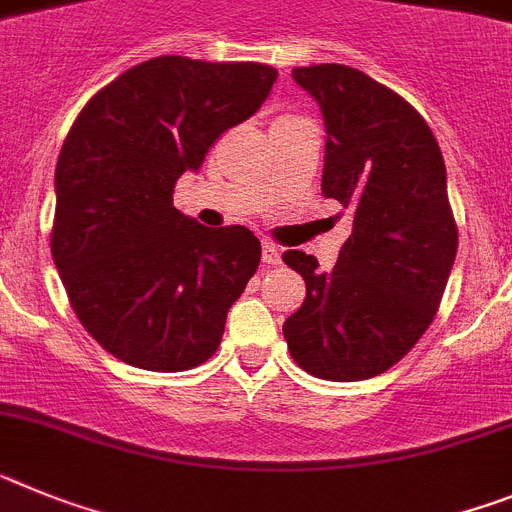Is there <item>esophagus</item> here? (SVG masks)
Returning a JSON list of instances; mask_svg holds the SVG:
<instances>
[{
	"instance_id": "1",
	"label": "esophagus",
	"mask_w": 512,
	"mask_h": 512,
	"mask_svg": "<svg viewBox=\"0 0 512 512\" xmlns=\"http://www.w3.org/2000/svg\"><path fill=\"white\" fill-rule=\"evenodd\" d=\"M262 262L265 265H278L281 262V250L273 242H262Z\"/></svg>"
}]
</instances>
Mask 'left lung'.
<instances>
[{"label":"left lung","mask_w":512,"mask_h":512,"mask_svg":"<svg viewBox=\"0 0 512 512\" xmlns=\"http://www.w3.org/2000/svg\"><path fill=\"white\" fill-rule=\"evenodd\" d=\"M293 79L324 115L322 195L353 213V234L330 273L283 252L306 283L283 337L317 379H371L415 348L441 306L459 247L446 164L422 115L363 71L299 66Z\"/></svg>","instance_id":"left-lung-1"}]
</instances>
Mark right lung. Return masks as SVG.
<instances>
[{
  "label": "right lung",
  "instance_id": "add662e5",
  "mask_svg": "<svg viewBox=\"0 0 512 512\" xmlns=\"http://www.w3.org/2000/svg\"><path fill=\"white\" fill-rule=\"evenodd\" d=\"M275 79L255 61L157 56L102 87L71 126L51 255L84 330L123 363L188 371L219 348L260 239L247 226H201L172 193L221 133L260 110Z\"/></svg>",
  "mask_w": 512,
  "mask_h": 512
}]
</instances>
